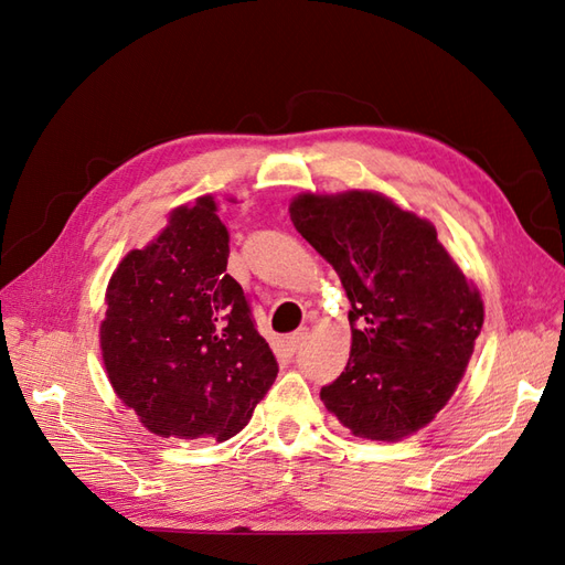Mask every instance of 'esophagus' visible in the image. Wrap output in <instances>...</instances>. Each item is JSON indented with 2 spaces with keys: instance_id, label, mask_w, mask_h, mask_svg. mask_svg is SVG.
Here are the masks:
<instances>
[{
  "instance_id": "1",
  "label": "esophagus",
  "mask_w": 565,
  "mask_h": 565,
  "mask_svg": "<svg viewBox=\"0 0 565 565\" xmlns=\"http://www.w3.org/2000/svg\"><path fill=\"white\" fill-rule=\"evenodd\" d=\"M305 340H307V330H297V333H292V335H287L285 338V348H287V352H297L301 345H305Z\"/></svg>"
}]
</instances>
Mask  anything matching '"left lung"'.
<instances>
[{"mask_svg":"<svg viewBox=\"0 0 565 565\" xmlns=\"http://www.w3.org/2000/svg\"><path fill=\"white\" fill-rule=\"evenodd\" d=\"M297 232L340 275L352 348L323 405L354 436L397 441L456 393L484 323L477 287L429 220L376 191L299 194Z\"/></svg>","mask_w":565,"mask_h":565,"instance_id":"left-lung-1","label":"left lung"}]
</instances>
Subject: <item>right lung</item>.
<instances>
[{
	"label": "right lung",
	"instance_id": "right-lung-1",
	"mask_svg": "<svg viewBox=\"0 0 565 565\" xmlns=\"http://www.w3.org/2000/svg\"><path fill=\"white\" fill-rule=\"evenodd\" d=\"M213 196L179 205L107 285L100 348L119 401L162 438L227 441L278 376L249 297L227 273L230 235Z\"/></svg>",
	"mask_w": 565,
	"mask_h": 565
}]
</instances>
